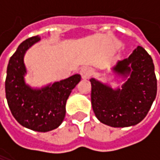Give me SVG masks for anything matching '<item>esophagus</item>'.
Here are the masks:
<instances>
[{"label":"esophagus","mask_w":160,"mask_h":160,"mask_svg":"<svg viewBox=\"0 0 160 160\" xmlns=\"http://www.w3.org/2000/svg\"><path fill=\"white\" fill-rule=\"evenodd\" d=\"M92 73H93V71L91 68L85 67V68H82L80 69V75H81V78L83 80H88L92 75Z\"/></svg>","instance_id":"34e87169"}]
</instances>
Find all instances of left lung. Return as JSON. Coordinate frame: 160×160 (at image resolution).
<instances>
[{
	"instance_id": "obj_1",
	"label": "left lung",
	"mask_w": 160,
	"mask_h": 160,
	"mask_svg": "<svg viewBox=\"0 0 160 160\" xmlns=\"http://www.w3.org/2000/svg\"><path fill=\"white\" fill-rule=\"evenodd\" d=\"M112 70L126 79L120 88L113 89L91 79L92 107L104 124L123 128L141 122L157 95V78L152 57L138 46L126 59L118 61Z\"/></svg>"
}]
</instances>
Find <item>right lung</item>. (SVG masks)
I'll list each match as a JSON object with an SVG mask.
<instances>
[{
    "mask_svg": "<svg viewBox=\"0 0 160 160\" xmlns=\"http://www.w3.org/2000/svg\"><path fill=\"white\" fill-rule=\"evenodd\" d=\"M40 40L38 36L27 39L11 56L7 66L5 95L11 113L18 123L32 131L45 132L56 129L63 122L67 100L81 77L75 74L42 89L28 85L24 78L27 73L24 55Z\"/></svg>",
    "mask_w": 160,
    "mask_h": 160,
    "instance_id": "right-lung-1",
    "label": "right lung"
}]
</instances>
